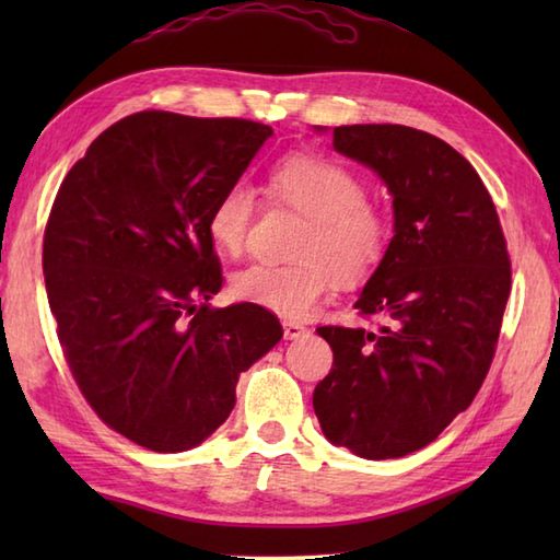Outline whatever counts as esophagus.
<instances>
[{"label": "esophagus", "instance_id": "1", "mask_svg": "<svg viewBox=\"0 0 560 560\" xmlns=\"http://www.w3.org/2000/svg\"><path fill=\"white\" fill-rule=\"evenodd\" d=\"M307 331V327H303L301 323H291V319H283V337L287 339H299Z\"/></svg>", "mask_w": 560, "mask_h": 560}]
</instances>
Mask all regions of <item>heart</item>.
I'll return each instance as SVG.
<instances>
[{
	"label": "heart",
	"instance_id": "1",
	"mask_svg": "<svg viewBox=\"0 0 560 560\" xmlns=\"http://www.w3.org/2000/svg\"><path fill=\"white\" fill-rule=\"evenodd\" d=\"M267 195L301 213L289 265H249L231 281L237 301L301 319L341 283H359L383 265L392 243V221L383 207L365 199V183L349 165L327 156H289L267 175ZM255 195L231 185L213 201L207 235L223 255H241L255 221Z\"/></svg>",
	"mask_w": 560,
	"mask_h": 560
}]
</instances>
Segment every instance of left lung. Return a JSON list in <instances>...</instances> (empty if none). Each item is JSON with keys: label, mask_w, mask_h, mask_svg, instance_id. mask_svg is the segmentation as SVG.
<instances>
[{"label": "left lung", "mask_w": 560, "mask_h": 560, "mask_svg": "<svg viewBox=\"0 0 560 560\" xmlns=\"http://www.w3.org/2000/svg\"><path fill=\"white\" fill-rule=\"evenodd\" d=\"M331 144L383 177L395 237L355 303L377 327H317L335 363L313 407L329 443L395 459L433 443L477 397L513 269L489 189L443 139L404 125H347Z\"/></svg>", "instance_id": "left-lung-1"}]
</instances>
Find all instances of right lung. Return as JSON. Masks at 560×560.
Listing matches in <instances>:
<instances>
[{
  "label": "right lung",
  "instance_id": "add662e5",
  "mask_svg": "<svg viewBox=\"0 0 560 560\" xmlns=\"http://www.w3.org/2000/svg\"><path fill=\"white\" fill-rule=\"evenodd\" d=\"M271 127L144 110L71 165L43 237L47 303L83 399L153 452L199 445L229 419L237 375L283 335L265 307H213V201Z\"/></svg>",
  "mask_w": 560,
  "mask_h": 560
}]
</instances>
